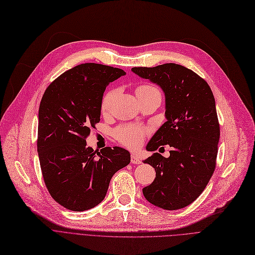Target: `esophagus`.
Returning <instances> with one entry per match:
<instances>
[{"mask_svg":"<svg viewBox=\"0 0 255 255\" xmlns=\"http://www.w3.org/2000/svg\"><path fill=\"white\" fill-rule=\"evenodd\" d=\"M130 162H131V164H134V165H138V164L142 163L139 157L136 154H134V153H132L131 156H130Z\"/></svg>","mask_w":255,"mask_h":255,"instance_id":"1","label":"esophagus"}]
</instances>
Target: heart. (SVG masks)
Instances as JSON below:
<instances>
[{"mask_svg":"<svg viewBox=\"0 0 255 255\" xmlns=\"http://www.w3.org/2000/svg\"><path fill=\"white\" fill-rule=\"evenodd\" d=\"M157 89L150 85H142L136 89V93H143V92H150V91H156ZM116 96V90L112 89L109 90L103 98L102 101V111L108 112L110 110V108L113 104V101ZM145 135V130L142 127L139 126H130L126 125L123 127H119L115 130V137L116 139L123 143L126 146L129 148H137L143 142Z\"/></svg>","mask_w":255,"mask_h":255,"instance_id":"obj_1","label":"heart"}]
</instances>
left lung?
<instances>
[{
	"mask_svg": "<svg viewBox=\"0 0 255 255\" xmlns=\"http://www.w3.org/2000/svg\"><path fill=\"white\" fill-rule=\"evenodd\" d=\"M142 79L165 94L166 123L155 131L146 149L163 145L173 150L165 157L155 152L143 163L155 170L152 183L142 189L151 204L167 211L183 209L203 192L216 167L220 127L209 84L191 69L175 63L132 67Z\"/></svg>",
	"mask_w": 255,
	"mask_h": 255,
	"instance_id": "8db88e82",
	"label": "left lung"
}]
</instances>
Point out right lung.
<instances>
[{"mask_svg":"<svg viewBox=\"0 0 255 255\" xmlns=\"http://www.w3.org/2000/svg\"><path fill=\"white\" fill-rule=\"evenodd\" d=\"M125 75L112 66L80 64L58 77L42 96L37 140L42 176L51 196L67 210L96 207L112 176L130 162L125 148L94 151L86 143L101 120L106 87Z\"/></svg>","mask_w":255,"mask_h":255,"instance_id":"add662e5","label":"right lung"}]
</instances>
